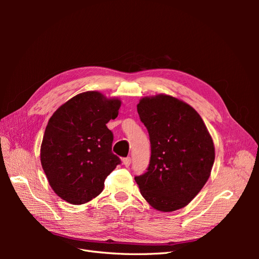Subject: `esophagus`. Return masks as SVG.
Instances as JSON below:
<instances>
[{
  "mask_svg": "<svg viewBox=\"0 0 259 259\" xmlns=\"http://www.w3.org/2000/svg\"><path fill=\"white\" fill-rule=\"evenodd\" d=\"M131 162H132V159L130 158V156H126V158L123 159V164L126 167H128L131 165Z\"/></svg>",
  "mask_w": 259,
  "mask_h": 259,
  "instance_id": "esophagus-1",
  "label": "esophagus"
}]
</instances>
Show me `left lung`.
<instances>
[{
    "label": "left lung",
    "instance_id": "left-lung-1",
    "mask_svg": "<svg viewBox=\"0 0 259 259\" xmlns=\"http://www.w3.org/2000/svg\"><path fill=\"white\" fill-rule=\"evenodd\" d=\"M137 111L151 146L147 171L135 176L140 193L158 210L182 208L210 175L215 160L213 139L200 114L175 97H145Z\"/></svg>",
    "mask_w": 259,
    "mask_h": 259
}]
</instances>
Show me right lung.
Listing matches in <instances>:
<instances>
[{"instance_id": "1", "label": "right lung", "mask_w": 259, "mask_h": 259, "mask_svg": "<svg viewBox=\"0 0 259 259\" xmlns=\"http://www.w3.org/2000/svg\"><path fill=\"white\" fill-rule=\"evenodd\" d=\"M121 101L85 92L59 107L45 128L41 163L53 190L71 204H83L103 191L106 177L121 164L112 153L107 123Z\"/></svg>"}]
</instances>
